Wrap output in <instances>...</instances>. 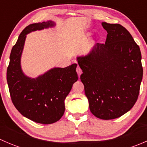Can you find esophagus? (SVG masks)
I'll return each instance as SVG.
<instances>
[{
	"instance_id": "34e87169",
	"label": "esophagus",
	"mask_w": 147,
	"mask_h": 147,
	"mask_svg": "<svg viewBox=\"0 0 147 147\" xmlns=\"http://www.w3.org/2000/svg\"><path fill=\"white\" fill-rule=\"evenodd\" d=\"M76 71H77V72H78V76H80V75L82 73V69H81V68L79 66H78V67H77V69H76Z\"/></svg>"
}]
</instances>
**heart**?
<instances>
[{
	"instance_id": "1",
	"label": "heart",
	"mask_w": 147,
	"mask_h": 147,
	"mask_svg": "<svg viewBox=\"0 0 147 147\" xmlns=\"http://www.w3.org/2000/svg\"><path fill=\"white\" fill-rule=\"evenodd\" d=\"M87 35H90V32H88V33H87Z\"/></svg>"
}]
</instances>
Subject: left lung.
Segmentation results:
<instances>
[{
    "label": "left lung",
    "mask_w": 147,
    "mask_h": 147,
    "mask_svg": "<svg viewBox=\"0 0 147 147\" xmlns=\"http://www.w3.org/2000/svg\"><path fill=\"white\" fill-rule=\"evenodd\" d=\"M102 26L107 32L105 43L95 44L87 55L77 60L90 111L96 117L107 120L133 107L143 68L140 49L129 31L119 24L103 22Z\"/></svg>",
    "instance_id": "8db88e82"
}]
</instances>
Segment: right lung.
<instances>
[{"mask_svg":"<svg viewBox=\"0 0 147 147\" xmlns=\"http://www.w3.org/2000/svg\"><path fill=\"white\" fill-rule=\"evenodd\" d=\"M55 26L54 22L48 20L25 28L12 48L7 69V82L14 106L26 118L44 124L56 122L64 115L65 98L78 80V65L52 68L38 78H31L23 73L20 59L27 34Z\"/></svg>","mask_w":147,"mask_h":147,"instance_id":"add662e5","label":"right lung"}]
</instances>
